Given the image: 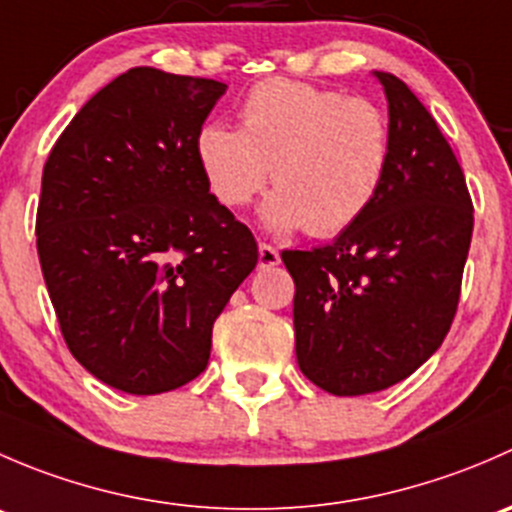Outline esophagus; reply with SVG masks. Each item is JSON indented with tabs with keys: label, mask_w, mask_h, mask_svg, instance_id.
<instances>
[{
	"label": "esophagus",
	"mask_w": 512,
	"mask_h": 512,
	"mask_svg": "<svg viewBox=\"0 0 512 512\" xmlns=\"http://www.w3.org/2000/svg\"><path fill=\"white\" fill-rule=\"evenodd\" d=\"M275 265H280V252L272 245H267V242H260V267L262 270H270Z\"/></svg>",
	"instance_id": "esophagus-1"
}]
</instances>
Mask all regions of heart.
I'll list each match as a JSON object with an SVG mask.
<instances>
[{
  "label": "heart",
  "instance_id": "b5f03b06",
  "mask_svg": "<svg viewBox=\"0 0 512 512\" xmlns=\"http://www.w3.org/2000/svg\"><path fill=\"white\" fill-rule=\"evenodd\" d=\"M200 168L215 198L242 208L265 190L272 230L307 225L309 235L347 230L369 210L391 156L386 113L366 98L297 79H265L247 91L240 131L225 123L200 128Z\"/></svg>",
  "mask_w": 512,
  "mask_h": 512
}]
</instances>
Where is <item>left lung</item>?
<instances>
[{
	"label": "left lung",
	"instance_id": "1",
	"mask_svg": "<svg viewBox=\"0 0 512 512\" xmlns=\"http://www.w3.org/2000/svg\"><path fill=\"white\" fill-rule=\"evenodd\" d=\"M391 156L379 195L332 245L285 250L302 374L334 396L411 376L446 339L473 235L466 175L414 91L376 71Z\"/></svg>",
	"mask_w": 512,
	"mask_h": 512
}]
</instances>
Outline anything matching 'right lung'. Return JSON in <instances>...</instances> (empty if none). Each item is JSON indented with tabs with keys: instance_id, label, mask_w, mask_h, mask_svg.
<instances>
[{
	"instance_id": "1",
	"label": "right lung",
	"mask_w": 512,
	"mask_h": 512,
	"mask_svg": "<svg viewBox=\"0 0 512 512\" xmlns=\"http://www.w3.org/2000/svg\"><path fill=\"white\" fill-rule=\"evenodd\" d=\"M227 86L136 66L71 118L41 175L36 250L61 334L103 384L163 394L205 371L257 242L195 141Z\"/></svg>"
}]
</instances>
